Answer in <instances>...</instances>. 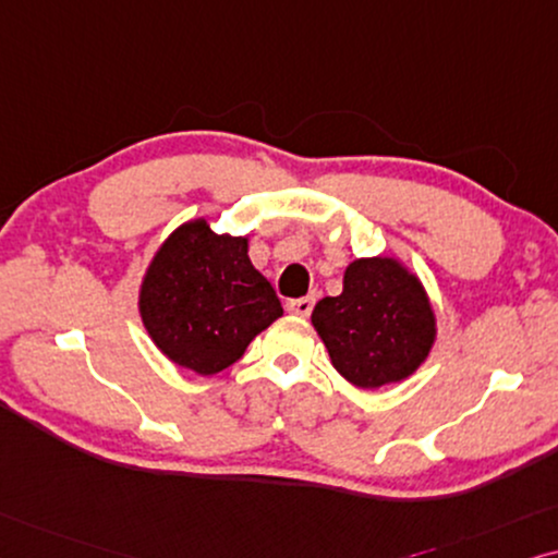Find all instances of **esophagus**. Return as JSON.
<instances>
[{
    "label": "esophagus",
    "mask_w": 558,
    "mask_h": 558,
    "mask_svg": "<svg viewBox=\"0 0 558 558\" xmlns=\"http://www.w3.org/2000/svg\"><path fill=\"white\" fill-rule=\"evenodd\" d=\"M314 303H316L314 295H306V299L288 301V311H291V314H295V316H308L311 311H314Z\"/></svg>",
    "instance_id": "obj_1"
}]
</instances>
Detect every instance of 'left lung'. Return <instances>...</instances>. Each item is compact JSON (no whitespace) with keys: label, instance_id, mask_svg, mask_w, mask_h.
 Here are the masks:
<instances>
[{"label":"left lung","instance_id":"obj_1","mask_svg":"<svg viewBox=\"0 0 558 558\" xmlns=\"http://www.w3.org/2000/svg\"><path fill=\"white\" fill-rule=\"evenodd\" d=\"M331 365L356 388L398 383L426 360L436 322L418 278L396 259H354L344 291L311 314Z\"/></svg>","mask_w":558,"mask_h":558}]
</instances>
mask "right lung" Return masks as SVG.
I'll return each instance as SVG.
<instances>
[{
	"label": "right lung",
	"instance_id": "right-lung-1",
	"mask_svg": "<svg viewBox=\"0 0 558 558\" xmlns=\"http://www.w3.org/2000/svg\"><path fill=\"white\" fill-rule=\"evenodd\" d=\"M140 314L175 365L217 375L275 318L272 286L252 267L244 236L214 234L204 219L168 236L145 275Z\"/></svg>",
	"mask_w": 558,
	"mask_h": 558
}]
</instances>
